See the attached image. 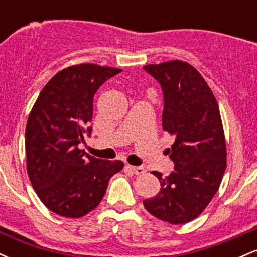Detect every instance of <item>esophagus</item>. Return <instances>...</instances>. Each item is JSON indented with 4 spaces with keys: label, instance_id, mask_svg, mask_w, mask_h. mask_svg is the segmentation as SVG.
<instances>
[{
    "label": "esophagus",
    "instance_id": "esophagus-1",
    "mask_svg": "<svg viewBox=\"0 0 257 257\" xmlns=\"http://www.w3.org/2000/svg\"><path fill=\"white\" fill-rule=\"evenodd\" d=\"M126 168H128V169H131L133 173L134 174H137V175H143L144 173L146 172L145 170V168L144 167H134V166H126Z\"/></svg>",
    "mask_w": 257,
    "mask_h": 257
}]
</instances>
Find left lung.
<instances>
[{
  "mask_svg": "<svg viewBox=\"0 0 257 257\" xmlns=\"http://www.w3.org/2000/svg\"><path fill=\"white\" fill-rule=\"evenodd\" d=\"M163 90L162 125L175 137L168 149L169 175L153 172L161 191L144 200L157 219L181 225L198 217L219 190L226 170V141L219 105L205 79L188 63L166 61L144 66Z\"/></svg>",
  "mask_w": 257,
  "mask_h": 257,
  "instance_id": "1",
  "label": "left lung"
}]
</instances>
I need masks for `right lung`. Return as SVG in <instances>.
<instances>
[{"mask_svg": "<svg viewBox=\"0 0 257 257\" xmlns=\"http://www.w3.org/2000/svg\"><path fill=\"white\" fill-rule=\"evenodd\" d=\"M122 70L79 64L59 71L35 102L25 129L26 169L38 198L53 213L82 217L99 205L108 181L124 167L78 149L91 134L96 90Z\"/></svg>", "mask_w": 257, "mask_h": 257, "instance_id": "1", "label": "right lung"}]
</instances>
